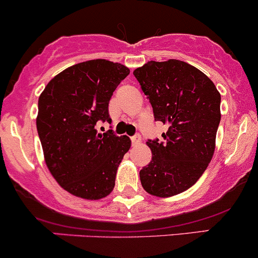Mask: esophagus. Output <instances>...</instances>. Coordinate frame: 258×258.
Returning a JSON list of instances; mask_svg holds the SVG:
<instances>
[{"label":"esophagus","mask_w":258,"mask_h":258,"mask_svg":"<svg viewBox=\"0 0 258 258\" xmlns=\"http://www.w3.org/2000/svg\"><path fill=\"white\" fill-rule=\"evenodd\" d=\"M131 139H132V143H133V146H138V144L142 142L141 136H134V137H132Z\"/></svg>","instance_id":"1"}]
</instances>
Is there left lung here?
Instances as JSON below:
<instances>
[{
  "mask_svg": "<svg viewBox=\"0 0 258 258\" xmlns=\"http://www.w3.org/2000/svg\"><path fill=\"white\" fill-rule=\"evenodd\" d=\"M153 107L154 119L168 126L164 142L148 141L152 161L139 172L148 194L170 198L190 188L207 170L215 151L220 94L213 81L178 59L146 63L133 72Z\"/></svg>",
  "mask_w": 258,
  "mask_h": 258,
  "instance_id": "8db88e82",
  "label": "left lung"
}]
</instances>
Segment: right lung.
Masks as SVG:
<instances>
[{"mask_svg": "<svg viewBox=\"0 0 258 258\" xmlns=\"http://www.w3.org/2000/svg\"><path fill=\"white\" fill-rule=\"evenodd\" d=\"M129 68L106 59L71 66L51 78L39 96L36 129L46 167L72 195L99 200L115 186L129 137L97 133L96 122H111L109 101Z\"/></svg>", "mask_w": 258, "mask_h": 258, "instance_id": "right-lung-1", "label": "right lung"}]
</instances>
